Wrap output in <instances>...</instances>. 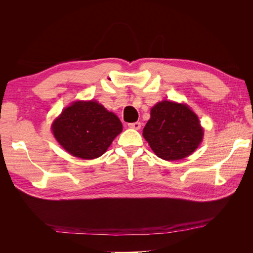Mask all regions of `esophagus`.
<instances>
[{"label":"esophagus","mask_w":253,"mask_h":253,"mask_svg":"<svg viewBox=\"0 0 253 253\" xmlns=\"http://www.w3.org/2000/svg\"><path fill=\"white\" fill-rule=\"evenodd\" d=\"M128 127L134 128V129H139L141 127V124L139 121L137 122H133V124H128Z\"/></svg>","instance_id":"1"}]
</instances>
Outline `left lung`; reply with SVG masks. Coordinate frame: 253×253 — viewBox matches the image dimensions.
<instances>
[{"label": "left lung", "mask_w": 253, "mask_h": 253, "mask_svg": "<svg viewBox=\"0 0 253 253\" xmlns=\"http://www.w3.org/2000/svg\"><path fill=\"white\" fill-rule=\"evenodd\" d=\"M153 152L165 160L186 158L198 148L204 129L187 104L164 100L151 109L142 133Z\"/></svg>", "instance_id": "8db88e82"}]
</instances>
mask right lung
I'll return each instance as SVG.
<instances>
[{
	"mask_svg": "<svg viewBox=\"0 0 253 253\" xmlns=\"http://www.w3.org/2000/svg\"><path fill=\"white\" fill-rule=\"evenodd\" d=\"M57 141L71 155L94 159L104 154L122 131L119 118L97 101H75L52 122Z\"/></svg>",
	"mask_w": 253,
	"mask_h": 253,
	"instance_id": "right-lung-1",
	"label": "right lung"
}]
</instances>
